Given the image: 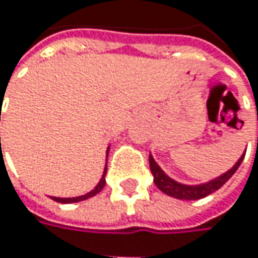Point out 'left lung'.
<instances>
[{
    "instance_id": "obj_1",
    "label": "left lung",
    "mask_w": 258,
    "mask_h": 258,
    "mask_svg": "<svg viewBox=\"0 0 258 258\" xmlns=\"http://www.w3.org/2000/svg\"><path fill=\"white\" fill-rule=\"evenodd\" d=\"M243 157H245V152L243 155L236 161V164L233 166L230 170H227L226 173L220 175L218 178L215 179H211L209 182H205V183H199V185H186V183H180L178 180L172 179L169 175L164 173V170L155 163L154 157L149 155V167H151V172H152V176H154V182L155 185L158 186V189H161L164 194L170 196V197H175V199H179V200H199V199H203L209 194H212L214 191L220 189L227 180L232 178L234 175V172L239 169L240 163L243 161Z\"/></svg>"
}]
</instances>
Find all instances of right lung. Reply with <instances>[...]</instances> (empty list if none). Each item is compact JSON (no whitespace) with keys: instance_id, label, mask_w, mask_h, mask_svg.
<instances>
[{"instance_id":"obj_1","label":"right lung","mask_w":258,"mask_h":258,"mask_svg":"<svg viewBox=\"0 0 258 258\" xmlns=\"http://www.w3.org/2000/svg\"><path fill=\"white\" fill-rule=\"evenodd\" d=\"M1 140V139H0ZM107 154H109V148H107ZM106 172H107V166L104 167V172H103V176H101V179L100 182L97 183V186L92 189V191H89V192H86V194H83V196H78V197H69V199H62V197H52L55 202H58V203H78V202H82V200H86V199H89V197H94L95 194H98L103 188H104V185H106Z\"/></svg>"}]
</instances>
